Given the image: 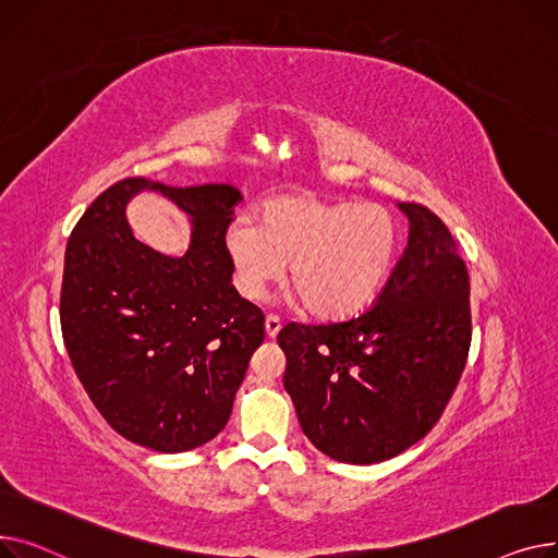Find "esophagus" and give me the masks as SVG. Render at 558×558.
I'll list each match as a JSON object with an SVG mask.
<instances>
[{"mask_svg":"<svg viewBox=\"0 0 558 558\" xmlns=\"http://www.w3.org/2000/svg\"><path fill=\"white\" fill-rule=\"evenodd\" d=\"M279 331H281V319L277 315H268L266 317V333H268V338H277Z\"/></svg>","mask_w":558,"mask_h":558,"instance_id":"obj_1","label":"esophagus"}]
</instances>
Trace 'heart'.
Here are the masks:
<instances>
[{
  "label": "heart",
  "instance_id": "heart-1",
  "mask_svg": "<svg viewBox=\"0 0 558 558\" xmlns=\"http://www.w3.org/2000/svg\"><path fill=\"white\" fill-rule=\"evenodd\" d=\"M397 222L374 203H331L311 193L281 195L256 227L236 220L227 252L247 300H260L290 266V286L322 319L363 311L385 283L397 252Z\"/></svg>",
  "mask_w": 558,
  "mask_h": 558
}]
</instances>
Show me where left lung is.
<instances>
[{"label": "left lung", "instance_id": "obj_1", "mask_svg": "<svg viewBox=\"0 0 558 558\" xmlns=\"http://www.w3.org/2000/svg\"><path fill=\"white\" fill-rule=\"evenodd\" d=\"M410 236L374 306L277 336L304 435L347 464H378L433 430L471 349V281L444 220L399 203Z\"/></svg>", "mask_w": 558, "mask_h": 558}]
</instances>
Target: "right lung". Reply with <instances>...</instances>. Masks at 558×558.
Listing matches in <instances>:
<instances>
[{
	"label": "right lung",
	"mask_w": 558,
	"mask_h": 558,
	"mask_svg": "<svg viewBox=\"0 0 558 558\" xmlns=\"http://www.w3.org/2000/svg\"><path fill=\"white\" fill-rule=\"evenodd\" d=\"M157 190L192 220L184 257L132 236L124 205ZM241 191L125 178L76 222L64 252L60 326L72 367L101 416L128 441L184 452L211 441L232 414L264 313L232 286L225 234Z\"/></svg>",
	"instance_id": "right-lung-1"
}]
</instances>
